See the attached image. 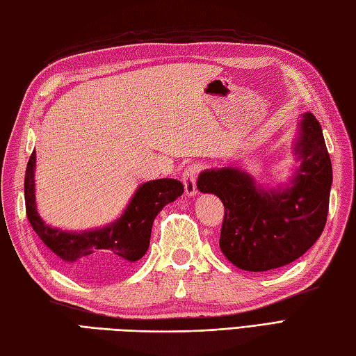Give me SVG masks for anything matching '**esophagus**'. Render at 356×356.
<instances>
[{
  "label": "esophagus",
  "mask_w": 356,
  "mask_h": 356,
  "mask_svg": "<svg viewBox=\"0 0 356 356\" xmlns=\"http://www.w3.org/2000/svg\"><path fill=\"white\" fill-rule=\"evenodd\" d=\"M199 172L197 166H188L184 169L183 172V183H184V188H186V195L187 196H195L197 193L196 188V175Z\"/></svg>",
  "instance_id": "obj_1"
}]
</instances>
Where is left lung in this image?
<instances>
[{"instance_id":"obj_1","label":"left lung","mask_w":356,"mask_h":356,"mask_svg":"<svg viewBox=\"0 0 356 356\" xmlns=\"http://www.w3.org/2000/svg\"><path fill=\"white\" fill-rule=\"evenodd\" d=\"M293 152L299 164L287 183L267 188L234 164L199 173L197 188L225 207L219 246L229 261L248 272H267L293 263L323 232L332 164L322 127L313 113L299 120Z\"/></svg>"}]
</instances>
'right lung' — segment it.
Wrapping results in <instances>:
<instances>
[{"instance_id": "obj_1", "label": "right lung", "mask_w": 356, "mask_h": 356, "mask_svg": "<svg viewBox=\"0 0 356 356\" xmlns=\"http://www.w3.org/2000/svg\"><path fill=\"white\" fill-rule=\"evenodd\" d=\"M36 152L33 151L25 170V210L33 229L67 272L83 280L101 281L124 273L149 248L154 219L164 205L183 195L178 179L161 178L138 186L120 218L102 228L63 231L45 223L36 205Z\"/></svg>"}]
</instances>
